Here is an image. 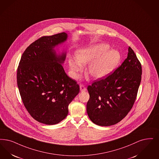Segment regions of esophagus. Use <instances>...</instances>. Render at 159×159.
I'll list each match as a JSON object with an SVG mask.
<instances>
[{"mask_svg": "<svg viewBox=\"0 0 159 159\" xmlns=\"http://www.w3.org/2000/svg\"><path fill=\"white\" fill-rule=\"evenodd\" d=\"M80 90L81 92H84L86 90V88L85 87L84 85L83 84H80Z\"/></svg>", "mask_w": 159, "mask_h": 159, "instance_id": "1", "label": "esophagus"}]
</instances>
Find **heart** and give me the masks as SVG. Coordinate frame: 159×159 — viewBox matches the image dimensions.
Instances as JSON below:
<instances>
[{"label": "heart", "instance_id": "1", "mask_svg": "<svg viewBox=\"0 0 159 159\" xmlns=\"http://www.w3.org/2000/svg\"><path fill=\"white\" fill-rule=\"evenodd\" d=\"M76 59L69 58V64L73 74L82 69V65L89 64L86 73L89 76L98 79L107 76L118 66L121 61L120 53L110 50L107 44L92 45L76 52Z\"/></svg>", "mask_w": 159, "mask_h": 159}]
</instances>
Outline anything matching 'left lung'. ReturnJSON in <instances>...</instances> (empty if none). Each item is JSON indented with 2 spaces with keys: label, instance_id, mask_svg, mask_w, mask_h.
<instances>
[{
  "label": "left lung",
  "instance_id": "left-lung-1",
  "mask_svg": "<svg viewBox=\"0 0 159 159\" xmlns=\"http://www.w3.org/2000/svg\"><path fill=\"white\" fill-rule=\"evenodd\" d=\"M141 64L132 48L114 72L88 86L86 111L94 124L107 127L126 116L133 106L141 80Z\"/></svg>",
  "mask_w": 159,
  "mask_h": 159
}]
</instances>
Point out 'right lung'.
Listing matches in <instances>:
<instances>
[{"instance_id":"1","label":"right lung","mask_w":159,"mask_h":159,"mask_svg":"<svg viewBox=\"0 0 159 159\" xmlns=\"http://www.w3.org/2000/svg\"><path fill=\"white\" fill-rule=\"evenodd\" d=\"M67 38L65 32L39 38L24 52L17 70V84L25 107L34 120L46 125L63 120L80 90L61 65L66 53L57 55L54 49Z\"/></svg>"}]
</instances>
